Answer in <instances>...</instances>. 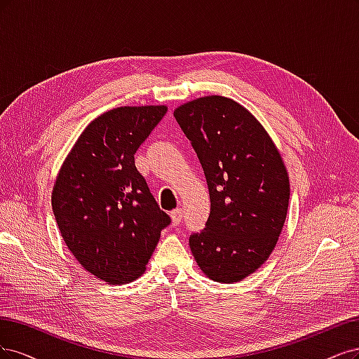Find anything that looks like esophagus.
I'll use <instances>...</instances> for the list:
<instances>
[{
	"label": "esophagus",
	"mask_w": 359,
	"mask_h": 359,
	"mask_svg": "<svg viewBox=\"0 0 359 359\" xmlns=\"http://www.w3.org/2000/svg\"><path fill=\"white\" fill-rule=\"evenodd\" d=\"M183 219V210L182 209H176L171 212V221H172V225H179L182 222Z\"/></svg>",
	"instance_id": "esophagus-1"
}]
</instances>
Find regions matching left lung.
I'll list each match as a JSON object with an SVG mask.
<instances>
[{
	"label": "left lung",
	"instance_id": "obj_1",
	"mask_svg": "<svg viewBox=\"0 0 359 359\" xmlns=\"http://www.w3.org/2000/svg\"><path fill=\"white\" fill-rule=\"evenodd\" d=\"M198 156L210 216L189 246L212 280L233 283L257 271L279 238L289 205V177L270 135L238 102L203 97L175 110Z\"/></svg>",
	"mask_w": 359,
	"mask_h": 359
}]
</instances>
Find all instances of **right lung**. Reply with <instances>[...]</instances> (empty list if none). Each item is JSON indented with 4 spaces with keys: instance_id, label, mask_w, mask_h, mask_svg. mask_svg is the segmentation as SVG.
Instances as JSON below:
<instances>
[{
    "instance_id": "1",
    "label": "right lung",
    "mask_w": 359,
    "mask_h": 359,
    "mask_svg": "<svg viewBox=\"0 0 359 359\" xmlns=\"http://www.w3.org/2000/svg\"><path fill=\"white\" fill-rule=\"evenodd\" d=\"M164 106L118 107L80 134L52 192V209L82 267L111 285L140 276L171 224L135 167L137 149L165 116Z\"/></svg>"
}]
</instances>
